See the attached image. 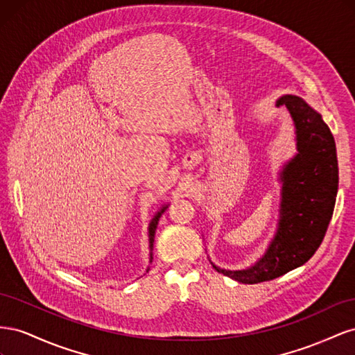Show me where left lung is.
<instances>
[{
	"instance_id": "1",
	"label": "left lung",
	"mask_w": 355,
	"mask_h": 355,
	"mask_svg": "<svg viewBox=\"0 0 355 355\" xmlns=\"http://www.w3.org/2000/svg\"><path fill=\"white\" fill-rule=\"evenodd\" d=\"M286 105L296 125L297 155L286 164L282 216L274 240L252 268L218 272L244 284L270 282L308 262L323 241L338 194L335 139L323 118L293 94L278 99Z\"/></svg>"
}]
</instances>
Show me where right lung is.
I'll use <instances>...</instances> for the list:
<instances>
[{"label":"right lung","mask_w":355,"mask_h":355,"mask_svg":"<svg viewBox=\"0 0 355 355\" xmlns=\"http://www.w3.org/2000/svg\"><path fill=\"white\" fill-rule=\"evenodd\" d=\"M164 209L166 207H163V210L158 211V214L153 219V222L149 223V247H151V249H153V245H154L153 243H154V235H155V230H157V223H158V219L161 216V213L164 211ZM151 262H153V254H151Z\"/></svg>","instance_id":"right-lung-1"}]
</instances>
